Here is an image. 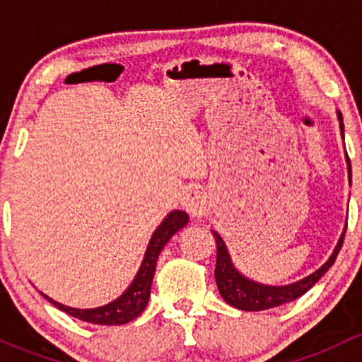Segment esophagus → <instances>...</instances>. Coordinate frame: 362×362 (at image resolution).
Here are the masks:
<instances>
[{
  "instance_id": "obj_1",
  "label": "esophagus",
  "mask_w": 362,
  "mask_h": 362,
  "mask_svg": "<svg viewBox=\"0 0 362 362\" xmlns=\"http://www.w3.org/2000/svg\"><path fill=\"white\" fill-rule=\"evenodd\" d=\"M182 208H184L187 214H191L192 217H198L204 211V204H206V196L202 189L198 187H189L187 191L182 194Z\"/></svg>"
}]
</instances>
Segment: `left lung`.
<instances>
[{
  "instance_id": "8db88e82",
  "label": "left lung",
  "mask_w": 362,
  "mask_h": 362,
  "mask_svg": "<svg viewBox=\"0 0 362 362\" xmlns=\"http://www.w3.org/2000/svg\"><path fill=\"white\" fill-rule=\"evenodd\" d=\"M338 120H339V131H341L343 138V119L341 113L338 112ZM346 159V170H349V182L352 180V168H350V159L345 152ZM346 224L343 229L341 236H339L337 247H334L333 254L329 255L326 262L320 266L319 269H315L313 273H310L305 279L298 280V282L287 284V286H268V284L255 282L250 280L249 276H245L243 273H240L236 269V266L233 264L231 255H229L228 247H226L224 240L221 238L217 231L214 233L215 243H217V264H215V282H217V289L224 298L226 303H229L231 306L238 310H245V312H261V310H269L275 308V306H282L286 303L294 301L299 296H303L308 289H312L320 279H322L324 273L334 264L337 261V255L339 249L343 245V238H345Z\"/></svg>"
}]
</instances>
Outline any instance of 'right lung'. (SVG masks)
<instances>
[{"label": "right lung", "mask_w": 362, "mask_h": 362, "mask_svg": "<svg viewBox=\"0 0 362 362\" xmlns=\"http://www.w3.org/2000/svg\"><path fill=\"white\" fill-rule=\"evenodd\" d=\"M189 215L182 210H173L163 218V222L158 226L151 236L147 250H145L144 261H141L140 269L134 275L133 282L129 284L126 291L113 301L107 303L98 308H73L66 306L63 303L54 301L52 298L45 296L54 306L66 312L68 315L75 317V319L86 320L90 324H100V326H120V324H127L133 319H136L147 306L148 298H151V286L152 279L156 273V264H158V257L160 250L164 249L171 236L177 231H180L184 226H187Z\"/></svg>", "instance_id": "right-lung-1"}]
</instances>
